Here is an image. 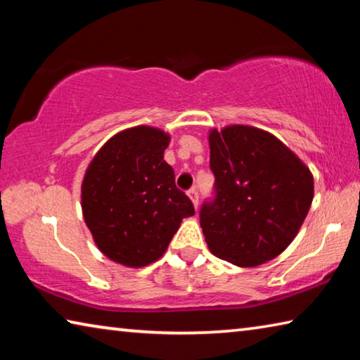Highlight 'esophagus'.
I'll return each instance as SVG.
<instances>
[{
  "label": "esophagus",
  "instance_id": "1",
  "mask_svg": "<svg viewBox=\"0 0 360 360\" xmlns=\"http://www.w3.org/2000/svg\"><path fill=\"white\" fill-rule=\"evenodd\" d=\"M187 195H188V197H191V200H192V203H193L195 208H197V206H198V191H197V188L192 187L191 191L187 192Z\"/></svg>",
  "mask_w": 360,
  "mask_h": 360
}]
</instances>
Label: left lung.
Returning a JSON list of instances; mask_svg holds the SVG:
<instances>
[{"label":"left lung","mask_w":360,"mask_h":360,"mask_svg":"<svg viewBox=\"0 0 360 360\" xmlns=\"http://www.w3.org/2000/svg\"><path fill=\"white\" fill-rule=\"evenodd\" d=\"M212 197L200 208L206 243L238 266L275 259L300 230L313 202V176L270 133L231 125L210 133Z\"/></svg>","instance_id":"left-lung-1"}]
</instances>
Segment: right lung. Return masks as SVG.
Segmentation results:
<instances>
[{
	"mask_svg": "<svg viewBox=\"0 0 360 360\" xmlns=\"http://www.w3.org/2000/svg\"><path fill=\"white\" fill-rule=\"evenodd\" d=\"M169 136L135 127L103 146L82 182V212L100 251L127 266L160 259L195 210L163 160Z\"/></svg>",
	"mask_w": 360,
	"mask_h": 360,
	"instance_id": "add662e5",
	"label": "right lung"
}]
</instances>
